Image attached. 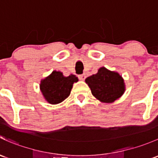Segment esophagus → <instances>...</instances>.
Segmentation results:
<instances>
[{"label":"esophagus","instance_id":"obj_1","mask_svg":"<svg viewBox=\"0 0 158 158\" xmlns=\"http://www.w3.org/2000/svg\"><path fill=\"white\" fill-rule=\"evenodd\" d=\"M78 78H79L80 80H85V74H81L78 76Z\"/></svg>","mask_w":158,"mask_h":158}]
</instances>
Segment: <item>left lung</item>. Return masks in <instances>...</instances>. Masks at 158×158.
Returning <instances> with one entry per match:
<instances>
[{
    "instance_id": "8db88e82",
    "label": "left lung",
    "mask_w": 158,
    "mask_h": 158,
    "mask_svg": "<svg viewBox=\"0 0 158 158\" xmlns=\"http://www.w3.org/2000/svg\"><path fill=\"white\" fill-rule=\"evenodd\" d=\"M85 82L93 95L104 103L114 102L120 98L125 91L122 76L105 67L100 68L97 73L86 78Z\"/></svg>"
}]
</instances>
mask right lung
I'll return each mask as SVG.
<instances>
[{"instance_id":"add662e5","label":"right lung","mask_w":158,"mask_h":158,"mask_svg":"<svg viewBox=\"0 0 158 158\" xmlns=\"http://www.w3.org/2000/svg\"><path fill=\"white\" fill-rule=\"evenodd\" d=\"M76 82L78 78L75 75L71 74L66 77L62 73L53 71L49 76L41 80L40 89L48 102L57 104L68 98L73 84Z\"/></svg>"}]
</instances>
